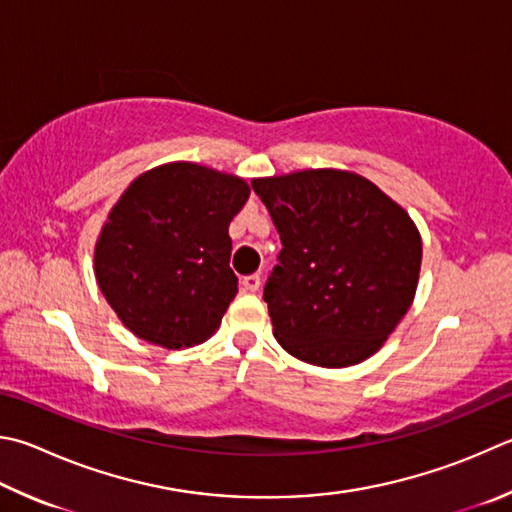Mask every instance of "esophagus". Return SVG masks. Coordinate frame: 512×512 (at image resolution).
<instances>
[{
    "mask_svg": "<svg viewBox=\"0 0 512 512\" xmlns=\"http://www.w3.org/2000/svg\"><path fill=\"white\" fill-rule=\"evenodd\" d=\"M259 286H262V277H259L257 273L255 275H248V277H244V288L248 293H255V291H259Z\"/></svg>",
    "mask_w": 512,
    "mask_h": 512,
    "instance_id": "obj_1",
    "label": "esophagus"
}]
</instances>
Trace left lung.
<instances>
[{
	"mask_svg": "<svg viewBox=\"0 0 512 512\" xmlns=\"http://www.w3.org/2000/svg\"><path fill=\"white\" fill-rule=\"evenodd\" d=\"M282 250L264 286L277 342L318 367L376 353L414 300L421 235L358 174L304 170L255 179Z\"/></svg>",
	"mask_w": 512,
	"mask_h": 512,
	"instance_id": "left-lung-1",
	"label": "left lung"
}]
</instances>
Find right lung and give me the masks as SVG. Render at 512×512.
I'll use <instances>...</instances> for the list:
<instances>
[{
    "instance_id": "obj_1",
    "label": "right lung",
    "mask_w": 512,
    "mask_h": 512,
    "mask_svg": "<svg viewBox=\"0 0 512 512\" xmlns=\"http://www.w3.org/2000/svg\"><path fill=\"white\" fill-rule=\"evenodd\" d=\"M244 179L167 163L129 185L96 244V280L141 340L183 349L208 340L237 295L228 226L244 208Z\"/></svg>"
}]
</instances>
